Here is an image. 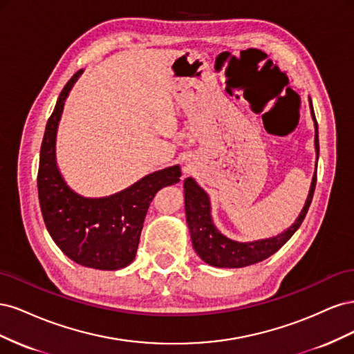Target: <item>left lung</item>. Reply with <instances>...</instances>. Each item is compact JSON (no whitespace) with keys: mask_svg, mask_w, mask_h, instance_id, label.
Masks as SVG:
<instances>
[{"mask_svg":"<svg viewBox=\"0 0 354 354\" xmlns=\"http://www.w3.org/2000/svg\"><path fill=\"white\" fill-rule=\"evenodd\" d=\"M312 106V104H310ZM312 115L315 120L316 134H315V145L316 152L319 155V136H317V121L315 116V111L312 106ZM317 180V167L313 176L312 187L307 196L306 205L299 214L297 221L289 227L285 233L279 236L264 241H257L251 243H239L227 239L226 236L214 227L209 216V199L208 195L201 189L194 178L185 180V203H186V220L189 224V230L192 234V243L198 252L201 259L216 267H227V269H239V267L251 266L266 260L267 257L274 254L277 250L291 239L297 229L301 226V223L306 218L310 203H312L315 187Z\"/></svg>","mask_w":354,"mask_h":354,"instance_id":"obj_1","label":"left lung"}]
</instances>
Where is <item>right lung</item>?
Returning a JSON list of instances; mask_svg holds the SVG:
<instances>
[{"instance_id": "1", "label": "right lung", "mask_w": 354, "mask_h": 354, "mask_svg": "<svg viewBox=\"0 0 354 354\" xmlns=\"http://www.w3.org/2000/svg\"><path fill=\"white\" fill-rule=\"evenodd\" d=\"M81 72L60 91L46 125L37 178L39 207L50 236L71 260L91 269L118 270L134 260L153 196L180 181L181 171L178 165L156 171L120 194L100 199L82 198L71 190L57 169L55 145L63 104Z\"/></svg>"}]
</instances>
